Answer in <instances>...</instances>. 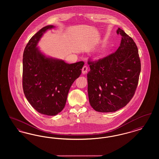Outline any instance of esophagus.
<instances>
[{"instance_id":"obj_1","label":"esophagus","mask_w":159,"mask_h":159,"mask_svg":"<svg viewBox=\"0 0 159 159\" xmlns=\"http://www.w3.org/2000/svg\"><path fill=\"white\" fill-rule=\"evenodd\" d=\"M88 69V67L87 66H83V68H82V73H83V75H84V74H86L87 73Z\"/></svg>"}]
</instances>
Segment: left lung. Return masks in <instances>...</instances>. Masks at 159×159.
<instances>
[{"label":"left lung","mask_w":159,"mask_h":159,"mask_svg":"<svg viewBox=\"0 0 159 159\" xmlns=\"http://www.w3.org/2000/svg\"><path fill=\"white\" fill-rule=\"evenodd\" d=\"M121 36L117 51L95 62L89 61L88 92L91 107L97 111L114 112L126 106L138 83L141 61L134 40L119 28Z\"/></svg>","instance_id":"obj_1"}]
</instances>
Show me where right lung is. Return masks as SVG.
<instances>
[{
	"instance_id": "add662e5",
	"label": "right lung",
	"mask_w": 159,
	"mask_h": 159,
	"mask_svg": "<svg viewBox=\"0 0 159 159\" xmlns=\"http://www.w3.org/2000/svg\"><path fill=\"white\" fill-rule=\"evenodd\" d=\"M55 27H43L29 41L23 59V87L25 98L39 113L55 116L64 108L71 86L82 73L84 62L74 64L46 56L38 44L43 34Z\"/></svg>"
}]
</instances>
